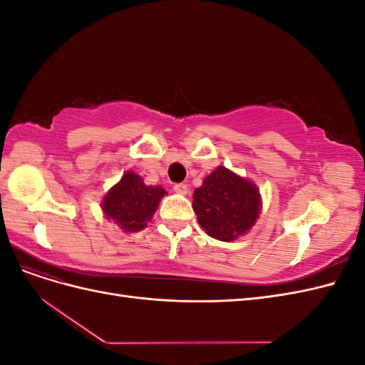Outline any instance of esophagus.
I'll use <instances>...</instances> for the list:
<instances>
[{
    "label": "esophagus",
    "instance_id": "1",
    "mask_svg": "<svg viewBox=\"0 0 365 365\" xmlns=\"http://www.w3.org/2000/svg\"><path fill=\"white\" fill-rule=\"evenodd\" d=\"M173 190L176 193H180V195H187V193H189V187H187L185 184H175Z\"/></svg>",
    "mask_w": 365,
    "mask_h": 365
}]
</instances>
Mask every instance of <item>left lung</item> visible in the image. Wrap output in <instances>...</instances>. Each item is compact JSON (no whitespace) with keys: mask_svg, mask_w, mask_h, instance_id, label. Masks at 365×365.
I'll return each instance as SVG.
<instances>
[{"mask_svg":"<svg viewBox=\"0 0 365 365\" xmlns=\"http://www.w3.org/2000/svg\"><path fill=\"white\" fill-rule=\"evenodd\" d=\"M262 208L256 184L242 178L224 165L210 173L193 192L197 222L210 237L231 242L256 224Z\"/></svg>","mask_w":365,"mask_h":365,"instance_id":"1","label":"left lung"}]
</instances>
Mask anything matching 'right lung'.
I'll use <instances>...</instances> for the list:
<instances>
[{
	"instance_id": "right-lung-1",
	"label": "right lung",
	"mask_w": 365,
	"mask_h": 365,
	"mask_svg": "<svg viewBox=\"0 0 365 365\" xmlns=\"http://www.w3.org/2000/svg\"><path fill=\"white\" fill-rule=\"evenodd\" d=\"M164 195L163 187L146 185L140 175L129 170L105 195L102 210L125 233H137L146 228Z\"/></svg>"
}]
</instances>
